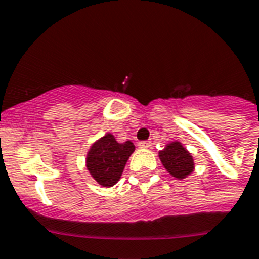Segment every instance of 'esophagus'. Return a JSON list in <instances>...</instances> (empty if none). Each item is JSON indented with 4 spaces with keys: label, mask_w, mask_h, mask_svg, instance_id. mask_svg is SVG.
<instances>
[{
    "label": "esophagus",
    "mask_w": 259,
    "mask_h": 259,
    "mask_svg": "<svg viewBox=\"0 0 259 259\" xmlns=\"http://www.w3.org/2000/svg\"><path fill=\"white\" fill-rule=\"evenodd\" d=\"M138 146H139V148L147 149V148H149V147L152 146V143H151V142H141V143L138 144Z\"/></svg>",
    "instance_id": "34e87169"
}]
</instances>
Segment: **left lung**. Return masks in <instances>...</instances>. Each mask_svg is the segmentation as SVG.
Returning a JSON list of instances; mask_svg holds the SVG:
<instances>
[{
  "mask_svg": "<svg viewBox=\"0 0 259 259\" xmlns=\"http://www.w3.org/2000/svg\"><path fill=\"white\" fill-rule=\"evenodd\" d=\"M158 157L165 170L172 178L184 180L192 175L195 168L192 153L179 141H172L158 152Z\"/></svg>",
  "mask_w": 259,
  "mask_h": 259,
  "instance_id": "left-lung-1",
  "label": "left lung"
}]
</instances>
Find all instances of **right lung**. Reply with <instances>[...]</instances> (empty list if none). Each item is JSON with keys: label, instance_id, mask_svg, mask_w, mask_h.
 Returning a JSON list of instances; mask_svg holds the SVG:
<instances>
[{"label": "right lung", "instance_id": "1", "mask_svg": "<svg viewBox=\"0 0 259 259\" xmlns=\"http://www.w3.org/2000/svg\"><path fill=\"white\" fill-rule=\"evenodd\" d=\"M134 151L132 141L118 143L111 133H106L89 147L85 156L87 170L101 187H113L121 178Z\"/></svg>", "mask_w": 259, "mask_h": 259}]
</instances>
